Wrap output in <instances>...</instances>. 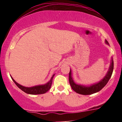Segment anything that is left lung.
Masks as SVG:
<instances>
[{"mask_svg": "<svg viewBox=\"0 0 122 122\" xmlns=\"http://www.w3.org/2000/svg\"><path fill=\"white\" fill-rule=\"evenodd\" d=\"M106 42L108 45H109L107 41L106 40ZM113 69H114V61H113V60L112 59L110 69H109V71L107 73V75L100 82H98L97 84H95L94 85H92L90 86H85L84 85H78L75 83L72 78V72H71V71L70 70L69 74V80L70 85H71L73 90L75 91L76 93H79V94L84 95L93 94V93H96V92L100 91L102 88L107 84L108 81L110 79L111 77L112 74Z\"/></svg>", "mask_w": 122, "mask_h": 122, "instance_id": "1", "label": "left lung"}]
</instances>
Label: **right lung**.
Returning <instances> with one entry per match:
<instances>
[{
  "label": "right lung",
  "instance_id": "obj_1",
  "mask_svg": "<svg viewBox=\"0 0 122 122\" xmlns=\"http://www.w3.org/2000/svg\"><path fill=\"white\" fill-rule=\"evenodd\" d=\"M54 75H53V76L51 77L50 80L47 82V84L45 85H38V86H33V87H25V86H22V85L19 84L17 83L12 78L11 79L13 80V81L15 82V84L16 85V86L18 88H20L22 91H23V92H25V93H28V94H31V95H39V94H43V93H46V92L48 91L50 89V87L51 86V84H52V80L53 78L54 77Z\"/></svg>",
  "mask_w": 122,
  "mask_h": 122
}]
</instances>
